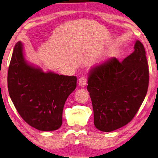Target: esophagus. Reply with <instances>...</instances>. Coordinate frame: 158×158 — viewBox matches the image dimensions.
Returning a JSON list of instances; mask_svg holds the SVG:
<instances>
[{"label": "esophagus", "mask_w": 158, "mask_h": 158, "mask_svg": "<svg viewBox=\"0 0 158 158\" xmlns=\"http://www.w3.org/2000/svg\"><path fill=\"white\" fill-rule=\"evenodd\" d=\"M87 77L86 76H82L79 78L78 85L81 87H85V85H87Z\"/></svg>", "instance_id": "esophagus-1"}]
</instances>
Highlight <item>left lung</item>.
I'll return each mask as SVG.
<instances>
[{
    "mask_svg": "<svg viewBox=\"0 0 158 158\" xmlns=\"http://www.w3.org/2000/svg\"><path fill=\"white\" fill-rule=\"evenodd\" d=\"M148 82L145 48L138 40L133 52L122 62L112 57L94 67L87 88L96 128L111 132L131 121L144 100Z\"/></svg>",
    "mask_w": 158,
    "mask_h": 158,
    "instance_id": "left-lung-1",
    "label": "left lung"
}]
</instances>
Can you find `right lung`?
Returning a JSON list of instances; mask_svg holds the SVG:
<instances>
[{
  "instance_id": "1",
  "label": "right lung",
  "mask_w": 158,
  "mask_h": 158,
  "mask_svg": "<svg viewBox=\"0 0 158 158\" xmlns=\"http://www.w3.org/2000/svg\"><path fill=\"white\" fill-rule=\"evenodd\" d=\"M76 82V76L44 73L29 65L23 44H16L8 69V91L19 114L30 126L41 131L60 128L64 106Z\"/></svg>"
}]
</instances>
